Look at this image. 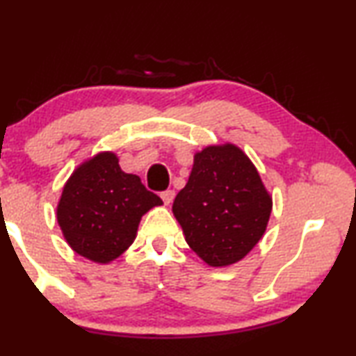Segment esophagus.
I'll return each mask as SVG.
<instances>
[{
  "mask_svg": "<svg viewBox=\"0 0 356 356\" xmlns=\"http://www.w3.org/2000/svg\"><path fill=\"white\" fill-rule=\"evenodd\" d=\"M162 199H163V202L167 204V206H170V204H172L173 199H175V191H173V189H167V191H163L162 193Z\"/></svg>",
  "mask_w": 356,
  "mask_h": 356,
  "instance_id": "obj_1",
  "label": "esophagus"
}]
</instances>
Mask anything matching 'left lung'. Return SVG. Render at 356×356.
Listing matches in <instances>:
<instances>
[{"label":"left lung","mask_w":356,"mask_h":356,"mask_svg":"<svg viewBox=\"0 0 356 356\" xmlns=\"http://www.w3.org/2000/svg\"><path fill=\"white\" fill-rule=\"evenodd\" d=\"M272 199L251 160L236 145H211L194 155L173 213L189 248L209 266L240 261L264 235Z\"/></svg>","instance_id":"left-lung-1"}]
</instances>
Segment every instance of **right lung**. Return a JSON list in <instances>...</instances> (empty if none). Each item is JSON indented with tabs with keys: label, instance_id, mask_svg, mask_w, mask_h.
Returning a JSON list of instances; mask_svg holds the SVG:
<instances>
[{
	"label": "right lung",
	"instance_id": "obj_1",
	"mask_svg": "<svg viewBox=\"0 0 356 356\" xmlns=\"http://www.w3.org/2000/svg\"><path fill=\"white\" fill-rule=\"evenodd\" d=\"M162 199L136 175L120 168L115 154H99L82 163L63 189L58 223L77 254L110 262L134 241L140 217Z\"/></svg>",
	"mask_w": 356,
	"mask_h": 356
}]
</instances>
